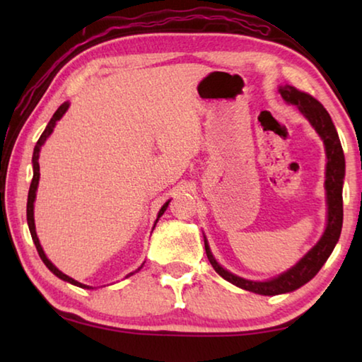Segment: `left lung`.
<instances>
[{
  "instance_id": "1",
  "label": "left lung",
  "mask_w": 362,
  "mask_h": 362,
  "mask_svg": "<svg viewBox=\"0 0 362 362\" xmlns=\"http://www.w3.org/2000/svg\"><path fill=\"white\" fill-rule=\"evenodd\" d=\"M278 93L283 97L286 103L289 105H296L298 112L302 113L313 129L321 137L324 148H326V182H324V188H326V201H327V223L326 230H324L321 240L317 241L308 252H306L302 259H300L296 265L287 269V272L278 274L276 278L267 279V281H250L246 278L236 276L228 269H225L212 255L209 243H207L204 236V247L207 259H209L214 269L228 283L241 287L244 291L260 293V296H279V293H287L292 291H297L298 287L308 283L313 279L317 272L322 268L324 263L327 262L329 255L332 254L335 244L339 243L340 233H341V223H343V179H345V156H343L341 144L339 139V134L334 126L332 119L327 110L324 108L315 97L310 94L302 93L293 88V86L284 84L279 86Z\"/></svg>"
}]
</instances>
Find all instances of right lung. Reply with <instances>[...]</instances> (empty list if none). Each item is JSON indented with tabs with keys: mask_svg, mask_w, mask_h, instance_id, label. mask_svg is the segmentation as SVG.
Returning a JSON list of instances; mask_svg holds the SVG:
<instances>
[{
	"mask_svg": "<svg viewBox=\"0 0 362 362\" xmlns=\"http://www.w3.org/2000/svg\"><path fill=\"white\" fill-rule=\"evenodd\" d=\"M69 107H70V102H65V103H62V105H60V107L57 108V112L52 115V118H51V121L47 122V126H46L45 132L41 134V137L38 139V142H36V145H35L33 158H32V163H33V179H32V183H30V189H28V201H27V222H28L30 235H32V240H33V243H35L36 250H38V254H40V257H41L42 263H45V265H46L49 269H51V272H52L54 274H56L57 278H60L62 281H66V283H70V284H73V286L83 287V289H93V287H90V286H86V284H83V283H79V281H75L73 278L66 276L65 273L60 272V269H59L56 265H54V263H52L51 260L47 259L46 254H45V250H42V247H41L40 240H38V235H36V228H35V211H33V209H35L36 189H38V183H40V163H38V159H40V151H41V146L45 145V142L47 140V137L51 136V134H52L54 127H56V124H57V121H59L60 118H62V116L65 115L66 110H69ZM169 203H170V199H169V201H166V203L163 204L161 209H159V212H158V217H156V222H155V226H156V223H158L159 217H161L163 214H164V211L168 209ZM155 226H153V228H155ZM142 267H144V263H142V265H140V267L136 269V272H132V273L127 274L126 278H129V276H132L134 273L140 272V268H142Z\"/></svg>",
	"mask_w": 362,
	"mask_h": 362,
	"instance_id": "add662e5",
	"label": "right lung"
}]
</instances>
